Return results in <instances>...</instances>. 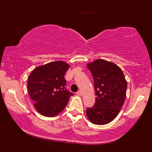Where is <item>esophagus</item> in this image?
Wrapping results in <instances>:
<instances>
[{
  "mask_svg": "<svg viewBox=\"0 0 152 152\" xmlns=\"http://www.w3.org/2000/svg\"><path fill=\"white\" fill-rule=\"evenodd\" d=\"M76 94L77 95H79V96H81V95H82V91H77V92L76 93Z\"/></svg>",
  "mask_w": 152,
  "mask_h": 152,
  "instance_id": "1",
  "label": "esophagus"
}]
</instances>
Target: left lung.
Masks as SVG:
<instances>
[{
    "label": "left lung",
    "instance_id": "8db88e82",
    "mask_svg": "<svg viewBox=\"0 0 152 152\" xmlns=\"http://www.w3.org/2000/svg\"><path fill=\"white\" fill-rule=\"evenodd\" d=\"M94 80L95 103L86 109L93 124L103 125L115 119L125 100L127 83L119 66L104 59L87 64Z\"/></svg>",
    "mask_w": 152,
    "mask_h": 152
}]
</instances>
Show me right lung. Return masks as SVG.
<instances>
[{
	"label": "right lung",
	"instance_id": "right-lung-1",
	"mask_svg": "<svg viewBox=\"0 0 152 152\" xmlns=\"http://www.w3.org/2000/svg\"><path fill=\"white\" fill-rule=\"evenodd\" d=\"M70 68L62 61L50 62L32 70L28 91L34 107L41 115L55 117L65 109L73 93L66 90L64 75Z\"/></svg>",
	"mask_w": 152,
	"mask_h": 152
}]
</instances>
